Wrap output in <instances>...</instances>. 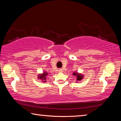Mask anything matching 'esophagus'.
Wrapping results in <instances>:
<instances>
[{
  "label": "esophagus",
  "instance_id": "obj_1",
  "mask_svg": "<svg viewBox=\"0 0 121 121\" xmlns=\"http://www.w3.org/2000/svg\"><path fill=\"white\" fill-rule=\"evenodd\" d=\"M59 72H60V73H62V69H59Z\"/></svg>",
  "mask_w": 121,
  "mask_h": 121
}]
</instances>
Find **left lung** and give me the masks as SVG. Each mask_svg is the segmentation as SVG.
Wrapping results in <instances>:
<instances>
[{
  "mask_svg": "<svg viewBox=\"0 0 121 121\" xmlns=\"http://www.w3.org/2000/svg\"><path fill=\"white\" fill-rule=\"evenodd\" d=\"M73 76H76V79H77V82L78 81H81L82 79L83 78V75L81 74V73H78L77 72H74L73 73Z\"/></svg>",
  "mask_w": 121,
  "mask_h": 121,
  "instance_id": "obj_1",
  "label": "left lung"
}]
</instances>
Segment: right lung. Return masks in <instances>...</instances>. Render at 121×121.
Returning a JSON list of instances; mask_svg holds the SVG:
<instances>
[{"label":"right lung","mask_w":121,"mask_h":121,"mask_svg":"<svg viewBox=\"0 0 121 121\" xmlns=\"http://www.w3.org/2000/svg\"><path fill=\"white\" fill-rule=\"evenodd\" d=\"M48 75V73L46 71H44L42 73L39 74L38 76V78L40 79L43 81V82H46V76Z\"/></svg>","instance_id":"1"}]
</instances>
